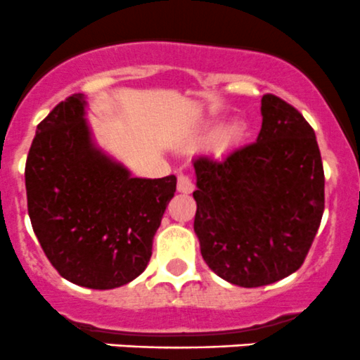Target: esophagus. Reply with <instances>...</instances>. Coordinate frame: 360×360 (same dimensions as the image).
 <instances>
[{
    "label": "esophagus",
    "instance_id": "obj_1",
    "mask_svg": "<svg viewBox=\"0 0 360 360\" xmlns=\"http://www.w3.org/2000/svg\"><path fill=\"white\" fill-rule=\"evenodd\" d=\"M176 188H179V192H181V194H191L194 191V184H192V180L188 176L180 175L179 181H176Z\"/></svg>",
    "mask_w": 360,
    "mask_h": 360
}]
</instances>
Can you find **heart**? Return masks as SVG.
<instances>
[{
	"mask_svg": "<svg viewBox=\"0 0 360 360\" xmlns=\"http://www.w3.org/2000/svg\"><path fill=\"white\" fill-rule=\"evenodd\" d=\"M210 134H213V150L217 154H226V152L233 150L243 143L245 138H247V124L241 119L227 120L222 127L212 124V126L206 127L202 136H210Z\"/></svg>",
	"mask_w": 360,
	"mask_h": 360,
	"instance_id": "obj_1",
	"label": "heart"
}]
</instances>
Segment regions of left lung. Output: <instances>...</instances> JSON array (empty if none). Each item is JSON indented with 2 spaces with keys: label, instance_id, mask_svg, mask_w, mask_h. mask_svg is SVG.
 <instances>
[{
  "label": "left lung",
  "instance_id": "1",
  "mask_svg": "<svg viewBox=\"0 0 360 360\" xmlns=\"http://www.w3.org/2000/svg\"><path fill=\"white\" fill-rule=\"evenodd\" d=\"M261 115L255 143L217 161H192L202 259L220 278L247 289L297 271L323 213L315 131L273 94L262 96Z\"/></svg>",
  "mask_w": 360,
  "mask_h": 360
}]
</instances>
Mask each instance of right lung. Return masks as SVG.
I'll list each match as a JSON object with an SVG mask.
<instances>
[{
	"label": "right lung",
	"instance_id": "right-lung-1",
	"mask_svg": "<svg viewBox=\"0 0 360 360\" xmlns=\"http://www.w3.org/2000/svg\"><path fill=\"white\" fill-rule=\"evenodd\" d=\"M84 94L37 127L26 161L27 212L51 264L75 285L108 290L147 268L175 175L138 179L98 147Z\"/></svg>",
	"mask_w": 360,
	"mask_h": 360
}]
</instances>
